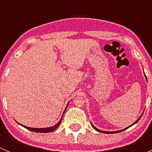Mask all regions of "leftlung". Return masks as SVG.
<instances>
[{
	"label": "left lung",
	"mask_w": 152,
	"mask_h": 152,
	"mask_svg": "<svg viewBox=\"0 0 152 152\" xmlns=\"http://www.w3.org/2000/svg\"><path fill=\"white\" fill-rule=\"evenodd\" d=\"M145 78H146V76H145ZM146 80H147V79H146ZM141 116H142V115H141ZM141 116H140V118H138V119H137V121H135V122H134V124H132V125H134V124H136V123H137V121H139V120H140V118H141ZM91 125H92V126H93V128H94V129H96V131H98V132H103V133H106V134H113V133H117V132H122V131H124V130L126 129H127V128H129V127H130V126H132V125H131V126H130L127 127V128L124 129H123V130H121V131H116V132H103V131H102V130H99V129H97V128H96V127H95V126H93V124H91Z\"/></svg>",
	"instance_id": "left-lung-1"
}]
</instances>
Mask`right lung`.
Returning a JSON list of instances; mask_svg holds the SVG:
<instances>
[{"label": "right lung", "instance_id": "1", "mask_svg": "<svg viewBox=\"0 0 152 152\" xmlns=\"http://www.w3.org/2000/svg\"><path fill=\"white\" fill-rule=\"evenodd\" d=\"M66 108H67V107H66ZM66 108H65V110H66ZM64 113H65V112H64ZM62 118H61V120L59 121V122H58V124H56L55 126H51V127H48V128H41V129L31 128V127L25 126H23V125H22V126L23 127H25V128H26L27 129L31 130V131L35 132H42V133L50 132H53V130H55L56 128H57L58 126H59V124H60V123H61V121H62ZM20 125H21V124H20Z\"/></svg>", "mask_w": 152, "mask_h": 152}]
</instances>
